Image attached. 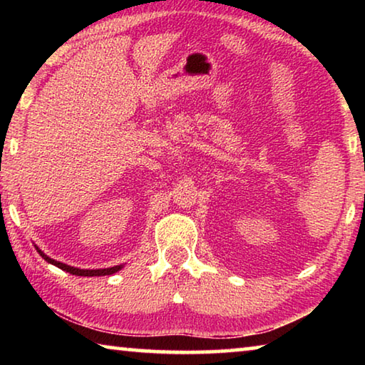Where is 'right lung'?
Here are the masks:
<instances>
[{
	"label": "right lung",
	"mask_w": 365,
	"mask_h": 365,
	"mask_svg": "<svg viewBox=\"0 0 365 365\" xmlns=\"http://www.w3.org/2000/svg\"><path fill=\"white\" fill-rule=\"evenodd\" d=\"M36 251H38V255H40L43 259H45V261H48L49 264H53V265H56V267L63 269V270H66V272H69V274H72V275H80V277H100V275H110V274H114V272L122 269V265H115V267H109V269H96V270L77 269V267H71V265H67V264L54 261V259L48 257V256L45 255V252H43V251L38 250V248H36Z\"/></svg>",
	"instance_id": "right-lung-1"
}]
</instances>
